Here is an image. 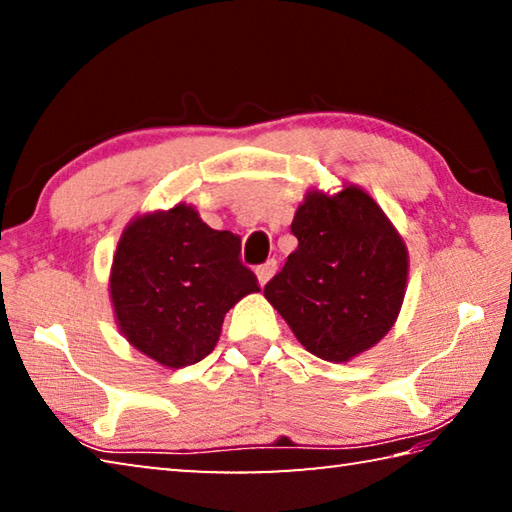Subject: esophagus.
I'll list each match as a JSON object with an SVG mask.
<instances>
[{
	"instance_id": "34e87169",
	"label": "esophagus",
	"mask_w": 512,
	"mask_h": 512,
	"mask_svg": "<svg viewBox=\"0 0 512 512\" xmlns=\"http://www.w3.org/2000/svg\"><path fill=\"white\" fill-rule=\"evenodd\" d=\"M275 271H277V262L275 259H268L266 264H262V266H257V277H259V284H264L271 280V277L275 275Z\"/></svg>"
}]
</instances>
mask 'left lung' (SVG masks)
<instances>
[{
	"mask_svg": "<svg viewBox=\"0 0 512 512\" xmlns=\"http://www.w3.org/2000/svg\"><path fill=\"white\" fill-rule=\"evenodd\" d=\"M298 248L264 287L302 348L345 363L370 350L400 316L409 250L366 189H309L293 216Z\"/></svg>",
	"mask_w": 512,
	"mask_h": 512,
	"instance_id": "1",
	"label": "left lung"
}]
</instances>
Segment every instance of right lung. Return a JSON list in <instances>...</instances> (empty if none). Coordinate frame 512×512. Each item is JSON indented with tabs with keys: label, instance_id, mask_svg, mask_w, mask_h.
Instances as JSON below:
<instances>
[{
	"label": "right lung",
	"instance_id": "obj_1",
	"mask_svg": "<svg viewBox=\"0 0 512 512\" xmlns=\"http://www.w3.org/2000/svg\"><path fill=\"white\" fill-rule=\"evenodd\" d=\"M239 250L241 239L210 228L194 205L137 214L121 232L108 280L121 336L171 370L205 359L225 314L259 291Z\"/></svg>",
	"mask_w": 512,
	"mask_h": 512
}]
</instances>
